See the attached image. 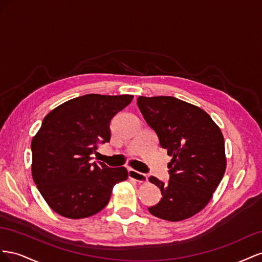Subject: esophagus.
Here are the masks:
<instances>
[{"instance_id": "34e87169", "label": "esophagus", "mask_w": 262, "mask_h": 262, "mask_svg": "<svg viewBox=\"0 0 262 262\" xmlns=\"http://www.w3.org/2000/svg\"><path fill=\"white\" fill-rule=\"evenodd\" d=\"M128 177H129L130 179H133V180H135V181H137V182H139V183H144V182H147V181H148L147 174L138 172V171L133 170V169H129V170H128Z\"/></svg>"}]
</instances>
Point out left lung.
Here are the masks:
<instances>
[{"instance_id":"1","label":"left lung","mask_w":262,"mask_h":262,"mask_svg":"<svg viewBox=\"0 0 262 262\" xmlns=\"http://www.w3.org/2000/svg\"><path fill=\"white\" fill-rule=\"evenodd\" d=\"M137 105L160 147L172 157L167 184L149 178L162 198L148 211L170 222L189 219L206 206L225 173L223 134L206 112L173 96H139Z\"/></svg>"}]
</instances>
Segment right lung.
I'll use <instances>...</instances> for the list:
<instances>
[{
  "label": "right lung",
  "mask_w": 262,
  "mask_h": 262,
  "mask_svg": "<svg viewBox=\"0 0 262 262\" xmlns=\"http://www.w3.org/2000/svg\"><path fill=\"white\" fill-rule=\"evenodd\" d=\"M133 95L85 94L62 103L43 118L32 140L34 182L48 205L67 219H85L108 203L113 186L128 177L125 167L92 162L111 139V121Z\"/></svg>",
  "instance_id": "obj_1"
}]
</instances>
